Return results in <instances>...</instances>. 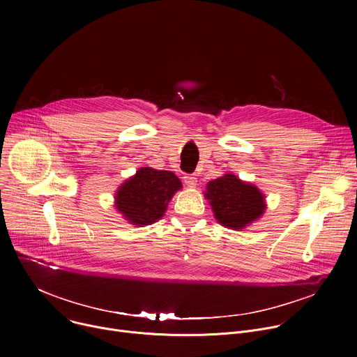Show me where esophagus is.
Wrapping results in <instances>:
<instances>
[{
  "label": "esophagus",
  "instance_id": "1",
  "mask_svg": "<svg viewBox=\"0 0 357 357\" xmlns=\"http://www.w3.org/2000/svg\"><path fill=\"white\" fill-rule=\"evenodd\" d=\"M183 182H185L186 186L195 188L196 183H197V178H196L195 175H185V176H183Z\"/></svg>",
  "mask_w": 357,
  "mask_h": 357
}]
</instances>
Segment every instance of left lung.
Listing matches in <instances>:
<instances>
[{
	"label": "left lung",
	"instance_id": "obj_1",
	"mask_svg": "<svg viewBox=\"0 0 357 357\" xmlns=\"http://www.w3.org/2000/svg\"><path fill=\"white\" fill-rule=\"evenodd\" d=\"M215 219L230 230H244L257 222L267 209L266 195L250 182L226 172L206 185L203 192Z\"/></svg>",
	"mask_w": 357,
	"mask_h": 357
}]
</instances>
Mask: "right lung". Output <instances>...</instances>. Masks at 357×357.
Here are the masks:
<instances>
[{
    "label": "right lung",
    "mask_w": 357,
    "mask_h": 357,
    "mask_svg": "<svg viewBox=\"0 0 357 357\" xmlns=\"http://www.w3.org/2000/svg\"><path fill=\"white\" fill-rule=\"evenodd\" d=\"M182 182L172 171L139 168L126 179L114 195V208L132 226H148L158 222L167 212Z\"/></svg>",
    "instance_id": "1"
}]
</instances>
